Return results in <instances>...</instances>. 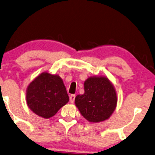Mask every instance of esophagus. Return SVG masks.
Returning <instances> with one entry per match:
<instances>
[{"mask_svg": "<svg viewBox=\"0 0 155 155\" xmlns=\"http://www.w3.org/2000/svg\"><path fill=\"white\" fill-rule=\"evenodd\" d=\"M75 94H71L70 96V102L71 103V104H73L74 101H75Z\"/></svg>", "mask_w": 155, "mask_h": 155, "instance_id": "1", "label": "esophagus"}]
</instances>
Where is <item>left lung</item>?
Returning a JSON list of instances; mask_svg holds the SVG:
<instances>
[{
    "label": "left lung",
    "mask_w": 155,
    "mask_h": 155,
    "mask_svg": "<svg viewBox=\"0 0 155 155\" xmlns=\"http://www.w3.org/2000/svg\"><path fill=\"white\" fill-rule=\"evenodd\" d=\"M84 93L75 97V105L91 122L107 120L115 110L117 94L113 85L105 77H90L84 83Z\"/></svg>",
    "instance_id": "1"
}]
</instances>
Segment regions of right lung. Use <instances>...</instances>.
Returning <instances> with one entry per match:
<instances>
[{
	"label": "right lung",
	"mask_w": 155,
	"mask_h": 155,
	"mask_svg": "<svg viewBox=\"0 0 155 155\" xmlns=\"http://www.w3.org/2000/svg\"><path fill=\"white\" fill-rule=\"evenodd\" d=\"M69 101L66 89L59 75L42 73L28 85L27 105L33 113L50 118Z\"/></svg>",
	"instance_id": "right-lung-1"
}]
</instances>
